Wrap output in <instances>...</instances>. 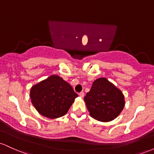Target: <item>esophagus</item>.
<instances>
[{"mask_svg": "<svg viewBox=\"0 0 154 154\" xmlns=\"http://www.w3.org/2000/svg\"><path fill=\"white\" fill-rule=\"evenodd\" d=\"M84 93H83V92H81V93H79V96L81 97V98H83V97H84Z\"/></svg>", "mask_w": 154, "mask_h": 154, "instance_id": "1", "label": "esophagus"}]
</instances>
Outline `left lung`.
Returning a JSON list of instances; mask_svg holds the SVG:
<instances>
[{
    "label": "left lung",
    "mask_w": 154,
    "mask_h": 154,
    "mask_svg": "<svg viewBox=\"0 0 154 154\" xmlns=\"http://www.w3.org/2000/svg\"><path fill=\"white\" fill-rule=\"evenodd\" d=\"M84 100L90 115L104 122L117 117L125 103L122 91L104 77L95 79Z\"/></svg>",
    "instance_id": "1"
}]
</instances>
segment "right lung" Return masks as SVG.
Masks as SVG:
<instances>
[{
	"mask_svg": "<svg viewBox=\"0 0 154 154\" xmlns=\"http://www.w3.org/2000/svg\"><path fill=\"white\" fill-rule=\"evenodd\" d=\"M77 97L72 86L58 75L50 76L30 90L32 103L41 115L50 119L64 116Z\"/></svg>",
	"mask_w": 154,
	"mask_h": 154,
	"instance_id": "1",
	"label": "right lung"
}]
</instances>
